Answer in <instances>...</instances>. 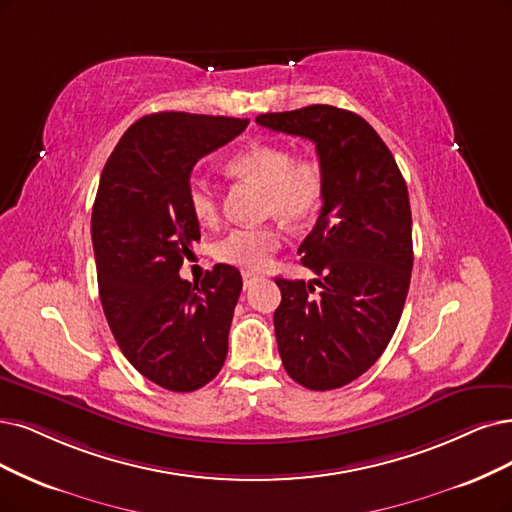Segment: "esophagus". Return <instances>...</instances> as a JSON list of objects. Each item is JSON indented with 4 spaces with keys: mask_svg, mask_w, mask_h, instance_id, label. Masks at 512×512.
Wrapping results in <instances>:
<instances>
[{
    "mask_svg": "<svg viewBox=\"0 0 512 512\" xmlns=\"http://www.w3.org/2000/svg\"><path fill=\"white\" fill-rule=\"evenodd\" d=\"M259 278H261V276H259L257 272H251V270H244V272H242V282H244V289H246V287H251V285H253V282H255V280H259Z\"/></svg>",
    "mask_w": 512,
    "mask_h": 512,
    "instance_id": "1",
    "label": "esophagus"
}]
</instances>
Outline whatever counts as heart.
I'll use <instances>...</instances> for the list:
<instances>
[{"label":"heart","instance_id":"obj_1","mask_svg":"<svg viewBox=\"0 0 512 512\" xmlns=\"http://www.w3.org/2000/svg\"><path fill=\"white\" fill-rule=\"evenodd\" d=\"M234 177L253 181L263 187V211L291 225L310 221L325 198V173L314 158L295 160L285 145H251L227 160ZM189 211L202 225L219 219V200L213 185L192 177L187 185ZM282 244V232L276 225L234 227L215 242V257L230 266L261 270L272 261Z\"/></svg>","mask_w":512,"mask_h":512}]
</instances>
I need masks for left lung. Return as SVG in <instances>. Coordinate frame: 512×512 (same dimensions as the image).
I'll return each mask as SVG.
<instances>
[{"mask_svg":"<svg viewBox=\"0 0 512 512\" xmlns=\"http://www.w3.org/2000/svg\"><path fill=\"white\" fill-rule=\"evenodd\" d=\"M257 124L310 139L325 173L323 208L297 251L316 278H276L282 365L304 388H342L384 354L403 314L413 268L407 185L380 135L348 109L261 113Z\"/></svg>","mask_w":512,"mask_h":512,"instance_id":"8db88e82","label":"left lung"}]
</instances>
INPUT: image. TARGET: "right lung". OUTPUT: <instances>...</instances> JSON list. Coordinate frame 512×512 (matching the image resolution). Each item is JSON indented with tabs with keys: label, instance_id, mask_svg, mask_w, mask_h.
Wrapping results in <instances>:
<instances>
[{
	"label": "right lung",
	"instance_id": "obj_1",
	"mask_svg": "<svg viewBox=\"0 0 512 512\" xmlns=\"http://www.w3.org/2000/svg\"><path fill=\"white\" fill-rule=\"evenodd\" d=\"M246 126L240 118L151 113L124 132L101 173L92 246L103 312L128 363L166 390L194 392L225 363L240 272L217 263L192 285L179 268L200 240L189 175Z\"/></svg>",
	"mask_w": 512,
	"mask_h": 512
}]
</instances>
